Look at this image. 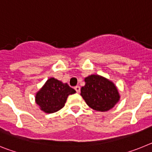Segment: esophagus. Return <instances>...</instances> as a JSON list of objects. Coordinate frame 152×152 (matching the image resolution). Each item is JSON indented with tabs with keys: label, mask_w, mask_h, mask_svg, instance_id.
Wrapping results in <instances>:
<instances>
[{
	"label": "esophagus",
	"mask_w": 152,
	"mask_h": 152,
	"mask_svg": "<svg viewBox=\"0 0 152 152\" xmlns=\"http://www.w3.org/2000/svg\"><path fill=\"white\" fill-rule=\"evenodd\" d=\"M75 91H76V92L77 93H80V86H76L75 88Z\"/></svg>",
	"instance_id": "esophagus-1"
}]
</instances>
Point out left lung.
I'll return each instance as SVG.
<instances>
[{"mask_svg":"<svg viewBox=\"0 0 152 152\" xmlns=\"http://www.w3.org/2000/svg\"><path fill=\"white\" fill-rule=\"evenodd\" d=\"M85 85L80 89V95L91 108L106 112L119 101L120 94L112 80L99 75H91L84 78Z\"/></svg>","mask_w":152,"mask_h":152,"instance_id":"8db88e82","label":"left lung"}]
</instances>
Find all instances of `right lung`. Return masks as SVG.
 <instances>
[{
  "instance_id": "1",
  "label": "right lung",
  "mask_w": 152,
  "mask_h": 152,
  "mask_svg": "<svg viewBox=\"0 0 152 152\" xmlns=\"http://www.w3.org/2000/svg\"><path fill=\"white\" fill-rule=\"evenodd\" d=\"M75 93V90L70 88L67 83L50 77L36 92L35 101L42 111L53 113L63 108L68 96Z\"/></svg>"
}]
</instances>
